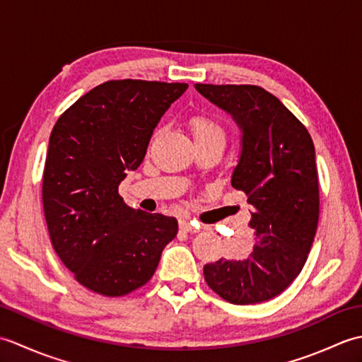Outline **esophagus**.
<instances>
[{"instance_id": "esophagus-1", "label": "esophagus", "mask_w": 362, "mask_h": 362, "mask_svg": "<svg viewBox=\"0 0 362 362\" xmlns=\"http://www.w3.org/2000/svg\"><path fill=\"white\" fill-rule=\"evenodd\" d=\"M180 228L183 230V232H187V233H197L199 228H201V227L191 224L189 221H182L180 222Z\"/></svg>"}]
</instances>
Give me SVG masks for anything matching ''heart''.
Masks as SVG:
<instances>
[{"mask_svg": "<svg viewBox=\"0 0 362 362\" xmlns=\"http://www.w3.org/2000/svg\"><path fill=\"white\" fill-rule=\"evenodd\" d=\"M189 126L193 130V135L196 140H202V138H222L226 140V130L214 118L209 117L204 113H196L189 118Z\"/></svg>", "mask_w": 362, "mask_h": 362, "instance_id": "1", "label": "heart"}]
</instances>
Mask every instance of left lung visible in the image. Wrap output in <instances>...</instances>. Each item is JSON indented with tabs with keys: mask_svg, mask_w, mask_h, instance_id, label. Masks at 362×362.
I'll list each match as a JSON object with an SVG mask.
<instances>
[{
	"mask_svg": "<svg viewBox=\"0 0 362 362\" xmlns=\"http://www.w3.org/2000/svg\"><path fill=\"white\" fill-rule=\"evenodd\" d=\"M199 93L233 115L243 129L233 188L247 194L250 255L204 266L216 294L235 305L271 300L297 279L316 236L320 201L314 143L306 127L258 86L196 83Z\"/></svg>",
	"mask_w": 362,
	"mask_h": 362,
	"instance_id": "left-lung-1",
	"label": "left lung"
}]
</instances>
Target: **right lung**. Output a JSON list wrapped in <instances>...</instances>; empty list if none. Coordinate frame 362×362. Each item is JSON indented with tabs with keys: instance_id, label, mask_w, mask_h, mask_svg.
Wrapping results in <instances>:
<instances>
[{
	"instance_id": "1",
	"label": "right lung",
	"mask_w": 362,
	"mask_h": 362,
	"mask_svg": "<svg viewBox=\"0 0 362 362\" xmlns=\"http://www.w3.org/2000/svg\"><path fill=\"white\" fill-rule=\"evenodd\" d=\"M188 83L107 81L60 115L46 152L42 199L54 250L82 286L107 297L148 283L179 226L132 210L118 193L153 129Z\"/></svg>"
}]
</instances>
